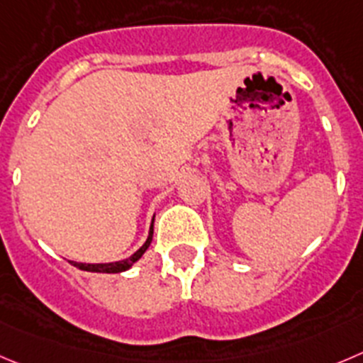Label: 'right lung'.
<instances>
[{
	"mask_svg": "<svg viewBox=\"0 0 363 363\" xmlns=\"http://www.w3.org/2000/svg\"><path fill=\"white\" fill-rule=\"evenodd\" d=\"M151 239H153V224H151V230H150V237H147V240L144 242V246L140 247L139 251H135V253L132 255L130 258H126V260H119V262H112V264H80V262H71L74 267L82 269V271H91V272H123L126 271V269L132 267L133 264H135L137 260H139L140 257H143L144 253H146V250L150 247L151 244Z\"/></svg>",
	"mask_w": 363,
	"mask_h": 363,
	"instance_id": "add662e5",
	"label": "right lung"
}]
</instances>
